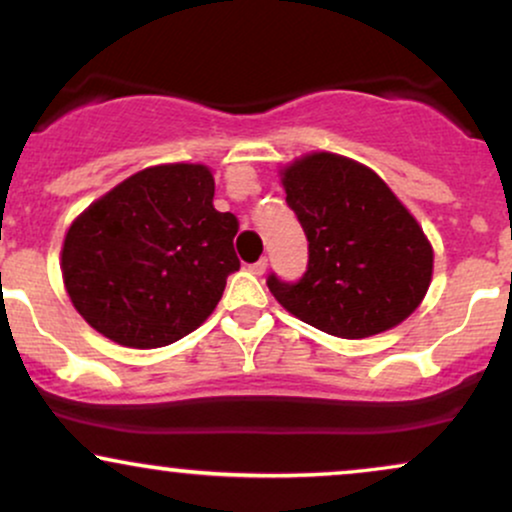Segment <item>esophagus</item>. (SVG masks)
<instances>
[{"label": "esophagus", "mask_w": 512, "mask_h": 512, "mask_svg": "<svg viewBox=\"0 0 512 512\" xmlns=\"http://www.w3.org/2000/svg\"><path fill=\"white\" fill-rule=\"evenodd\" d=\"M250 272L252 274H255V276H262L264 272H267V260H264V257H262V260H257L255 264H250Z\"/></svg>", "instance_id": "esophagus-1"}]
</instances>
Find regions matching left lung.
<instances>
[{"label": "left lung", "instance_id": "1", "mask_svg": "<svg viewBox=\"0 0 512 512\" xmlns=\"http://www.w3.org/2000/svg\"><path fill=\"white\" fill-rule=\"evenodd\" d=\"M281 183L310 252L295 283L267 279L291 315L331 336L365 338L417 310L432 281V245L372 169L312 152L286 166Z\"/></svg>", "mask_w": 512, "mask_h": 512}]
</instances>
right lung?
<instances>
[{"label":"right lung","instance_id":"add662e5","mask_svg":"<svg viewBox=\"0 0 512 512\" xmlns=\"http://www.w3.org/2000/svg\"><path fill=\"white\" fill-rule=\"evenodd\" d=\"M212 200L207 166L162 164L92 202L61 248L80 317L128 348H162L195 331L240 267L238 219Z\"/></svg>","mask_w":512,"mask_h":512}]
</instances>
